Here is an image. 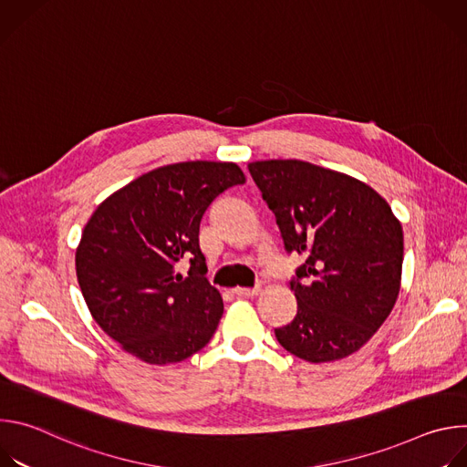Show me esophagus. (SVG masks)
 Masks as SVG:
<instances>
[{
	"label": "esophagus",
	"instance_id": "34e87169",
	"mask_svg": "<svg viewBox=\"0 0 467 467\" xmlns=\"http://www.w3.org/2000/svg\"><path fill=\"white\" fill-rule=\"evenodd\" d=\"M258 288H234V294L238 296V297H254V296H258Z\"/></svg>",
	"mask_w": 467,
	"mask_h": 467
}]
</instances>
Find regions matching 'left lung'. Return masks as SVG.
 Masks as SVG:
<instances>
[{"label":"left lung","instance_id":"obj_1","mask_svg":"<svg viewBox=\"0 0 467 467\" xmlns=\"http://www.w3.org/2000/svg\"><path fill=\"white\" fill-rule=\"evenodd\" d=\"M247 168L285 249L306 258L290 281L297 314L275 328L279 344L314 364L353 355L389 316L401 288V223L384 197L346 173L294 159Z\"/></svg>","mask_w":467,"mask_h":467}]
</instances>
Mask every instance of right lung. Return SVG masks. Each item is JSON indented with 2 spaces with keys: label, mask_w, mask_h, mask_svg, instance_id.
<instances>
[{
  "label": "right lung",
  "mask_w": 467,
  "mask_h": 467,
  "mask_svg": "<svg viewBox=\"0 0 467 467\" xmlns=\"http://www.w3.org/2000/svg\"><path fill=\"white\" fill-rule=\"evenodd\" d=\"M244 182L234 162H177L130 181L94 211L76 251L78 281L123 351L164 366L211 342L223 301L205 277L199 223L222 192ZM182 257L186 278L176 272Z\"/></svg>",
  "instance_id": "right-lung-1"
}]
</instances>
